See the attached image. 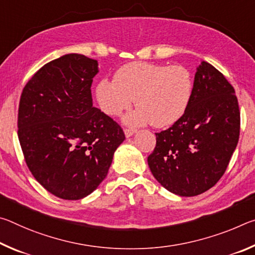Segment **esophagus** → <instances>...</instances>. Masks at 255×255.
<instances>
[{"mask_svg":"<svg viewBox=\"0 0 255 255\" xmlns=\"http://www.w3.org/2000/svg\"><path fill=\"white\" fill-rule=\"evenodd\" d=\"M124 131H125V135H126V137H130L136 132V129L135 128H126Z\"/></svg>","mask_w":255,"mask_h":255,"instance_id":"esophagus-1","label":"esophagus"}]
</instances>
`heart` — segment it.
Instances as JSON below:
<instances>
[{"label":"heart","mask_w":255,"mask_h":255,"mask_svg":"<svg viewBox=\"0 0 255 255\" xmlns=\"http://www.w3.org/2000/svg\"><path fill=\"white\" fill-rule=\"evenodd\" d=\"M193 92L192 75L182 65L136 62L116 72L114 81L103 79L96 89L99 107L110 117L128 110L136 99L138 109L125 117L129 125L150 123L163 128L185 114Z\"/></svg>","instance_id":"b5f03b06"}]
</instances>
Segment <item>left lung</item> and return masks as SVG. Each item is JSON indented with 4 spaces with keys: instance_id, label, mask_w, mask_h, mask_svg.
<instances>
[{
    "instance_id": "obj_1",
    "label": "left lung",
    "mask_w": 255,
    "mask_h": 255,
    "mask_svg": "<svg viewBox=\"0 0 255 255\" xmlns=\"http://www.w3.org/2000/svg\"><path fill=\"white\" fill-rule=\"evenodd\" d=\"M235 90L207 62L197 68L185 114L166 130L156 132L147 158L150 172L170 192L193 197L218 182L240 137Z\"/></svg>"
}]
</instances>
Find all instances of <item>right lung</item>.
Segmentation results:
<instances>
[{"instance_id":"1","label":"right lung","mask_w":255,"mask_h":255,"mask_svg":"<svg viewBox=\"0 0 255 255\" xmlns=\"http://www.w3.org/2000/svg\"><path fill=\"white\" fill-rule=\"evenodd\" d=\"M98 62L67 54L42 66L23 88L18 136L30 172L65 200L89 196L106 179L122 127L93 107Z\"/></svg>"}]
</instances>
